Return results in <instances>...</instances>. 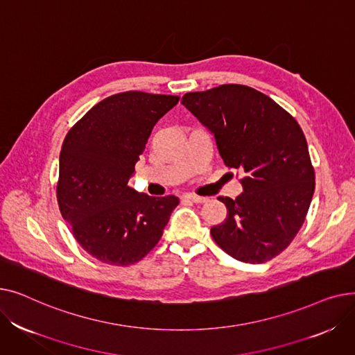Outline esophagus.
Returning a JSON list of instances; mask_svg holds the SVG:
<instances>
[{"label": "esophagus", "mask_w": 355, "mask_h": 355, "mask_svg": "<svg viewBox=\"0 0 355 355\" xmlns=\"http://www.w3.org/2000/svg\"><path fill=\"white\" fill-rule=\"evenodd\" d=\"M182 198L189 200V201H193V202H197V204H201V202H206L207 201V197H200V196H196V194H185Z\"/></svg>", "instance_id": "esophagus-1"}]
</instances>
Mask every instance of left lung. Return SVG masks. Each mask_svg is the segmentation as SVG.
Segmentation results:
<instances>
[{"mask_svg": "<svg viewBox=\"0 0 355 355\" xmlns=\"http://www.w3.org/2000/svg\"><path fill=\"white\" fill-rule=\"evenodd\" d=\"M181 103L213 134L218 154L243 174V193L211 227L216 243L245 263L282 253L304 225L315 174L301 126L269 96L245 85L185 93Z\"/></svg>", "mask_w": 355, "mask_h": 355, "instance_id": "left-lung-1", "label": "left lung"}]
</instances>
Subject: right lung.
Segmentation results:
<instances>
[{
  "label": "right lung",
  "instance_id": "add662e5",
  "mask_svg": "<svg viewBox=\"0 0 355 355\" xmlns=\"http://www.w3.org/2000/svg\"><path fill=\"white\" fill-rule=\"evenodd\" d=\"M178 96L123 92L93 106L63 141L58 201L78 243L107 265H134L159 241L175 196L128 185L155 123Z\"/></svg>",
  "mask_w": 355,
  "mask_h": 355
}]
</instances>
